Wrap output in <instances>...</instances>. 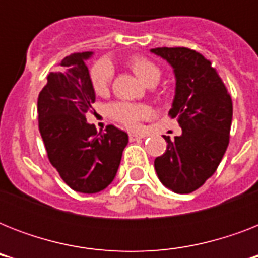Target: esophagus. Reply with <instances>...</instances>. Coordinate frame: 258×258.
Returning a JSON list of instances; mask_svg holds the SVG:
<instances>
[{
    "label": "esophagus",
    "mask_w": 258,
    "mask_h": 258,
    "mask_svg": "<svg viewBox=\"0 0 258 258\" xmlns=\"http://www.w3.org/2000/svg\"><path fill=\"white\" fill-rule=\"evenodd\" d=\"M141 135H138V134H130L128 135V139L131 142H134V141H138V139H141Z\"/></svg>",
    "instance_id": "obj_1"
}]
</instances>
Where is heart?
<instances>
[{
  "label": "heart",
  "instance_id": "b5f03b06",
  "mask_svg": "<svg viewBox=\"0 0 258 258\" xmlns=\"http://www.w3.org/2000/svg\"><path fill=\"white\" fill-rule=\"evenodd\" d=\"M134 74L147 86H155L162 76L161 68L154 61L143 56H134L127 61ZM89 80L97 95L107 93L112 80V68L104 60L95 62L89 70ZM109 116L127 128H135L142 119L147 116L149 109L146 105L131 103H115L109 105Z\"/></svg>",
  "mask_w": 258,
  "mask_h": 258
}]
</instances>
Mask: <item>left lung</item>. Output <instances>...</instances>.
<instances>
[{
	"instance_id": "1",
	"label": "left lung",
	"mask_w": 258,
	"mask_h": 258,
	"mask_svg": "<svg viewBox=\"0 0 258 258\" xmlns=\"http://www.w3.org/2000/svg\"><path fill=\"white\" fill-rule=\"evenodd\" d=\"M166 58L176 78L175 99L169 116L176 119L182 135L167 142L166 153L154 162L166 187L188 194L216 172L230 139L233 103L210 60L190 48H154Z\"/></svg>"
}]
</instances>
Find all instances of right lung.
I'll list each match as a JSON object with an SVG mask.
<instances>
[{"label":"right lung","instance_id":"1","mask_svg":"<svg viewBox=\"0 0 258 258\" xmlns=\"http://www.w3.org/2000/svg\"><path fill=\"white\" fill-rule=\"evenodd\" d=\"M91 52L75 53L61 61V71L49 72L37 100L38 128L48 159L72 190L92 194L113 180L128 143L124 131L107 125L97 133L88 124L95 91L86 60Z\"/></svg>","mask_w":258,"mask_h":258}]
</instances>
